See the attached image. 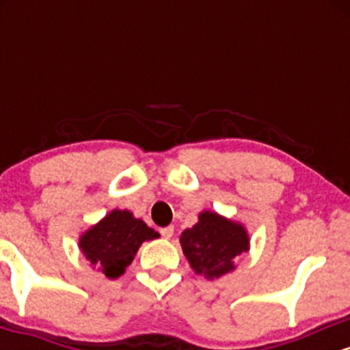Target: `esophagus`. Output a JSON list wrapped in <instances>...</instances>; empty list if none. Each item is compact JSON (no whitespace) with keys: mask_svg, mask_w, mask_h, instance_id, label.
I'll return each instance as SVG.
<instances>
[{"mask_svg":"<svg viewBox=\"0 0 350 350\" xmlns=\"http://www.w3.org/2000/svg\"><path fill=\"white\" fill-rule=\"evenodd\" d=\"M159 234H161L164 239H171L172 234H174V227H172V226L164 227V228H161V230H159Z\"/></svg>","mask_w":350,"mask_h":350,"instance_id":"1","label":"esophagus"}]
</instances>
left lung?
Wrapping results in <instances>:
<instances>
[{"label":"left lung","mask_w":350,"mask_h":350,"mask_svg":"<svg viewBox=\"0 0 350 350\" xmlns=\"http://www.w3.org/2000/svg\"><path fill=\"white\" fill-rule=\"evenodd\" d=\"M179 242L192 270L208 280L234 270L235 256L248 252L250 247L242 224L211 211L200 212L199 222L186 228Z\"/></svg>","instance_id":"left-lung-1"}]
</instances>
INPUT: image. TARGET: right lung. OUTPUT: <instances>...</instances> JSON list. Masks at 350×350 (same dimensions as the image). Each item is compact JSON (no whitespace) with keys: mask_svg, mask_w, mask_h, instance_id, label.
<instances>
[{"mask_svg":"<svg viewBox=\"0 0 350 350\" xmlns=\"http://www.w3.org/2000/svg\"><path fill=\"white\" fill-rule=\"evenodd\" d=\"M158 232L136 219L130 211H111L98 224L83 232L79 248L94 267L110 280L122 276L146 240L158 239Z\"/></svg>","mask_w":350,"mask_h":350,"instance_id":"right-lung-1","label":"right lung"}]
</instances>
